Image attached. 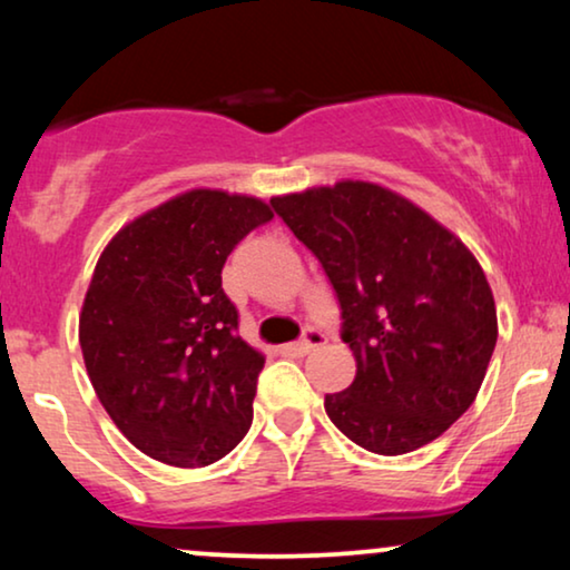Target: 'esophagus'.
<instances>
[{
  "label": "esophagus",
  "mask_w": 570,
  "mask_h": 570,
  "mask_svg": "<svg viewBox=\"0 0 570 570\" xmlns=\"http://www.w3.org/2000/svg\"><path fill=\"white\" fill-rule=\"evenodd\" d=\"M326 342V337L318 330H306V334H303L301 342H295V345L291 350H298V353H311V350H318Z\"/></svg>",
  "instance_id": "34e87169"
}]
</instances>
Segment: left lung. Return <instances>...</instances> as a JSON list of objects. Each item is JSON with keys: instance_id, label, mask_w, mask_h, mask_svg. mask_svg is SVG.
Listing matches in <instances>:
<instances>
[{"instance_id": "obj_1", "label": "left lung", "mask_w": 570, "mask_h": 570, "mask_svg": "<svg viewBox=\"0 0 570 570\" xmlns=\"http://www.w3.org/2000/svg\"><path fill=\"white\" fill-rule=\"evenodd\" d=\"M330 277L355 379L326 394L334 425L373 454L400 456L470 410L498 340L485 272L454 233L386 186L337 181L272 197Z\"/></svg>"}]
</instances>
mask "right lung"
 Segmentation results:
<instances>
[{
    "mask_svg": "<svg viewBox=\"0 0 570 570\" xmlns=\"http://www.w3.org/2000/svg\"><path fill=\"white\" fill-rule=\"evenodd\" d=\"M272 217L248 194L189 189L124 225L96 264L80 311L85 368L116 428L163 464H213L252 428L264 355L240 340L220 275Z\"/></svg>",
    "mask_w": 570,
    "mask_h": 570,
    "instance_id": "add662e5",
    "label": "right lung"
}]
</instances>
